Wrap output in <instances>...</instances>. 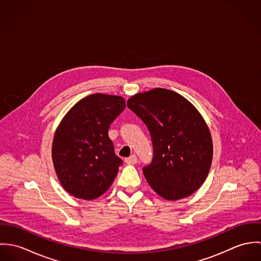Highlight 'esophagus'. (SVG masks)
<instances>
[{"label":"esophagus","mask_w":261,"mask_h":261,"mask_svg":"<svg viewBox=\"0 0 261 261\" xmlns=\"http://www.w3.org/2000/svg\"><path fill=\"white\" fill-rule=\"evenodd\" d=\"M124 162H125L126 164H128V165H135V164H137V162H138V158H137L136 154H132L130 156L125 158V159H124Z\"/></svg>","instance_id":"34e87169"}]
</instances>
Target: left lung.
I'll list each match as a JSON object with an SVG mask.
<instances>
[{
  "mask_svg": "<svg viewBox=\"0 0 261 261\" xmlns=\"http://www.w3.org/2000/svg\"><path fill=\"white\" fill-rule=\"evenodd\" d=\"M127 107L150 134L153 158L143 173L151 189L170 201L196 192L213 159L211 134L201 113L184 96L166 88L137 93Z\"/></svg>",
  "mask_w": 261,
  "mask_h": 261,
  "instance_id": "obj_1",
  "label": "left lung"
}]
</instances>
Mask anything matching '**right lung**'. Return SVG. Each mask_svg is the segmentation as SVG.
Segmentation results:
<instances>
[{
	"label": "right lung",
	"mask_w": 261,
	"mask_h": 261,
	"mask_svg": "<svg viewBox=\"0 0 261 261\" xmlns=\"http://www.w3.org/2000/svg\"><path fill=\"white\" fill-rule=\"evenodd\" d=\"M124 109L121 96L90 94L76 102L56 128L54 169L61 186L75 198L93 200L112 186L122 161L114 153L109 128Z\"/></svg>",
	"instance_id": "right-lung-1"
}]
</instances>
